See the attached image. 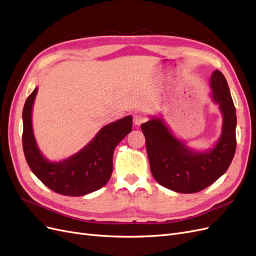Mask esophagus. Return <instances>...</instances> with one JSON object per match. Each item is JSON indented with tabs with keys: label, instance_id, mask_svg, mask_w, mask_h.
<instances>
[{
	"label": "esophagus",
	"instance_id": "34e87169",
	"mask_svg": "<svg viewBox=\"0 0 256 256\" xmlns=\"http://www.w3.org/2000/svg\"><path fill=\"white\" fill-rule=\"evenodd\" d=\"M146 120V117L144 116L142 114H135L134 118H133V121H134V123H135V126H140V124H142V123H144Z\"/></svg>",
	"mask_w": 256,
	"mask_h": 256
}]
</instances>
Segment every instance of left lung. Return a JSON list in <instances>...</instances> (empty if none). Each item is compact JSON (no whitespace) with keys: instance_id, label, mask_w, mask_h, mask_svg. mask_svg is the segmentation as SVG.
<instances>
[{"instance_id":"1","label":"left lung","mask_w":256,"mask_h":256,"mask_svg":"<svg viewBox=\"0 0 256 256\" xmlns=\"http://www.w3.org/2000/svg\"><path fill=\"white\" fill-rule=\"evenodd\" d=\"M210 98L222 114L221 135L212 148L196 151L173 135L162 118L151 117L142 124L150 169L162 186L180 194L203 190L224 176L236 150V110L224 74L212 72Z\"/></svg>"}]
</instances>
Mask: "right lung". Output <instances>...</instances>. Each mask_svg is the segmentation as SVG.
<instances>
[{"mask_svg": "<svg viewBox=\"0 0 256 256\" xmlns=\"http://www.w3.org/2000/svg\"><path fill=\"white\" fill-rule=\"evenodd\" d=\"M38 88L26 98L23 107L22 144L26 160L32 173L53 192L80 196L102 188L112 176L114 148L133 126V118L126 116L103 126L92 140L70 158L51 162L41 153L32 130V105Z\"/></svg>", "mask_w": 256, "mask_h": 256, "instance_id": "obj_1", "label": "right lung"}]
</instances>
